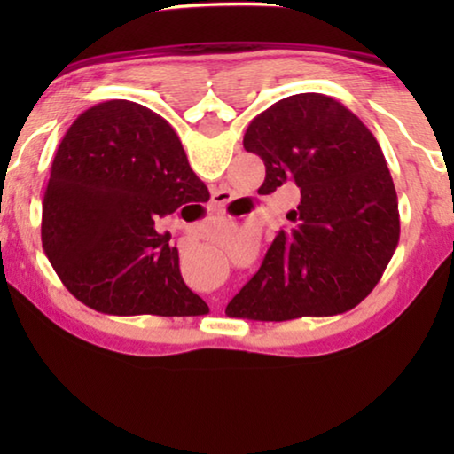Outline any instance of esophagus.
<instances>
[{
	"label": "esophagus",
	"instance_id": "esophagus-1",
	"mask_svg": "<svg viewBox=\"0 0 454 454\" xmlns=\"http://www.w3.org/2000/svg\"><path fill=\"white\" fill-rule=\"evenodd\" d=\"M227 202H229L227 192H223V190L213 192V198H210V207H213V210H223Z\"/></svg>",
	"mask_w": 454,
	"mask_h": 454
}]
</instances>
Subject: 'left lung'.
Listing matches in <instances>:
<instances>
[{
    "label": "left lung",
    "mask_w": 454,
    "mask_h": 454,
    "mask_svg": "<svg viewBox=\"0 0 454 454\" xmlns=\"http://www.w3.org/2000/svg\"><path fill=\"white\" fill-rule=\"evenodd\" d=\"M244 148L264 160L258 194L295 184L260 270L229 301V318L283 322L356 308L399 244V200L382 148L359 117L320 92L281 98L254 117Z\"/></svg>",
    "instance_id": "1"
}]
</instances>
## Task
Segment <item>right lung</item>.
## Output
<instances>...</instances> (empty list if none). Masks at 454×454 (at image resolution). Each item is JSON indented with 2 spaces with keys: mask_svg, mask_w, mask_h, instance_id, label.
I'll use <instances>...</instances> for the list:
<instances>
[{
  "mask_svg": "<svg viewBox=\"0 0 454 454\" xmlns=\"http://www.w3.org/2000/svg\"><path fill=\"white\" fill-rule=\"evenodd\" d=\"M176 129L138 103H98L76 117L55 153L41 241L70 294L114 316H202L179 256L154 223L207 202Z\"/></svg>",
  "mask_w": 454,
  "mask_h": 454,
  "instance_id": "1",
  "label": "right lung"
}]
</instances>
